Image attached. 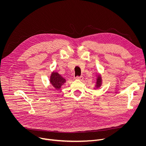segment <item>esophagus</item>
Instances as JSON below:
<instances>
[{
	"label": "esophagus",
	"mask_w": 146,
	"mask_h": 146,
	"mask_svg": "<svg viewBox=\"0 0 146 146\" xmlns=\"http://www.w3.org/2000/svg\"><path fill=\"white\" fill-rule=\"evenodd\" d=\"M76 78L78 79V80H82L83 78H84V77H83V76H76Z\"/></svg>",
	"instance_id": "34e87169"
}]
</instances>
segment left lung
Wrapping results in <instances>:
<instances>
[{
  "mask_svg": "<svg viewBox=\"0 0 146 146\" xmlns=\"http://www.w3.org/2000/svg\"><path fill=\"white\" fill-rule=\"evenodd\" d=\"M102 84V80H101V77L98 76L96 80V88H99L100 87Z\"/></svg>",
  "mask_w": 146,
  "mask_h": 146,
  "instance_id": "1",
  "label": "left lung"
}]
</instances>
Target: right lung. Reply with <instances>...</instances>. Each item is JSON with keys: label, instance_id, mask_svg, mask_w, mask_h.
I'll return each mask as SVG.
<instances>
[{"label": "right lung", "instance_id": "1", "mask_svg": "<svg viewBox=\"0 0 146 146\" xmlns=\"http://www.w3.org/2000/svg\"><path fill=\"white\" fill-rule=\"evenodd\" d=\"M50 82L54 88L56 90H59L65 82V79L62 77L58 73L53 72L51 76Z\"/></svg>", "mask_w": 146, "mask_h": 146}]
</instances>
